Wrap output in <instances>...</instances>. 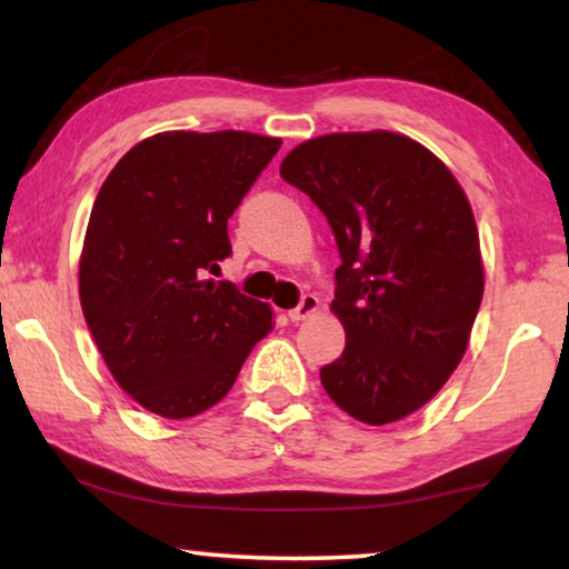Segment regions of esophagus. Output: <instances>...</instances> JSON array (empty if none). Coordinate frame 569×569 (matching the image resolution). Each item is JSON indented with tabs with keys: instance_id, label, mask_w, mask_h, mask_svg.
I'll return each mask as SVG.
<instances>
[{
	"instance_id": "esophagus-1",
	"label": "esophagus",
	"mask_w": 569,
	"mask_h": 569,
	"mask_svg": "<svg viewBox=\"0 0 569 569\" xmlns=\"http://www.w3.org/2000/svg\"><path fill=\"white\" fill-rule=\"evenodd\" d=\"M316 308H319V298H316L313 293H303L301 296V303H298L296 308H291V311H288V319H291L293 323L306 321L308 316L316 313Z\"/></svg>"
}]
</instances>
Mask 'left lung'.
Masks as SVG:
<instances>
[{"label": "left lung", "mask_w": 569, "mask_h": 569, "mask_svg": "<svg viewBox=\"0 0 569 569\" xmlns=\"http://www.w3.org/2000/svg\"><path fill=\"white\" fill-rule=\"evenodd\" d=\"M281 178L319 206L341 256L331 308L346 349L321 369L326 393L371 427L409 417L459 366L485 293L465 190L387 130L306 140Z\"/></svg>", "instance_id": "obj_1"}]
</instances>
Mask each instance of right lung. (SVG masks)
I'll return each mask as SVG.
<instances>
[{"label":"right lung","mask_w":569,"mask_h":569,"mask_svg":"<svg viewBox=\"0 0 569 569\" xmlns=\"http://www.w3.org/2000/svg\"><path fill=\"white\" fill-rule=\"evenodd\" d=\"M281 148L278 138L160 132L112 168L80 258V301L114 381L148 411L188 419L226 397L273 329L266 303L213 281L228 218Z\"/></svg>","instance_id":"1"}]
</instances>
